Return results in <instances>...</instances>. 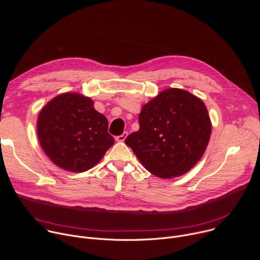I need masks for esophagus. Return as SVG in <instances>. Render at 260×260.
<instances>
[{
	"label": "esophagus",
	"mask_w": 260,
	"mask_h": 260,
	"mask_svg": "<svg viewBox=\"0 0 260 260\" xmlns=\"http://www.w3.org/2000/svg\"><path fill=\"white\" fill-rule=\"evenodd\" d=\"M127 135H128V134H127V132H124L122 135H120V136H117V137H116V141H117V142H123V141L125 140V138L127 137Z\"/></svg>",
	"instance_id": "1"
}]
</instances>
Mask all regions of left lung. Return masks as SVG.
Segmentation results:
<instances>
[{
	"label": "left lung",
	"mask_w": 260,
	"mask_h": 260,
	"mask_svg": "<svg viewBox=\"0 0 260 260\" xmlns=\"http://www.w3.org/2000/svg\"><path fill=\"white\" fill-rule=\"evenodd\" d=\"M139 124L124 142L148 172L166 179L196 166L212 131L204 102L179 88L166 89L144 105Z\"/></svg>",
	"instance_id": "obj_1"
}]
</instances>
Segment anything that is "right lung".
I'll use <instances>...</instances> for the list:
<instances>
[{"mask_svg":"<svg viewBox=\"0 0 260 260\" xmlns=\"http://www.w3.org/2000/svg\"><path fill=\"white\" fill-rule=\"evenodd\" d=\"M37 133L51 161L74 173L94 167L114 144L108 120L93 108V101L75 92L59 94L44 106Z\"/></svg>","mask_w":260,"mask_h":260,"instance_id":"add662e5","label":"right lung"}]
</instances>
